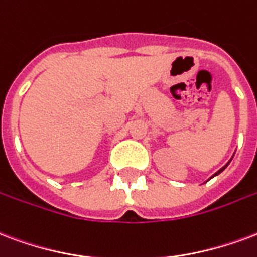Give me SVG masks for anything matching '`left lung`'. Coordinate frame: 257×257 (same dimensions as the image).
<instances>
[{
  "label": "left lung",
  "mask_w": 257,
  "mask_h": 257,
  "mask_svg": "<svg viewBox=\"0 0 257 257\" xmlns=\"http://www.w3.org/2000/svg\"><path fill=\"white\" fill-rule=\"evenodd\" d=\"M226 167H227V164H226V165H225V167H223V168H222V169H219V171H218V172H217V173H215V175H214V176H217L218 173H221V172H222L223 169H225V168H226Z\"/></svg>",
  "instance_id": "8db88e82"
}]
</instances>
